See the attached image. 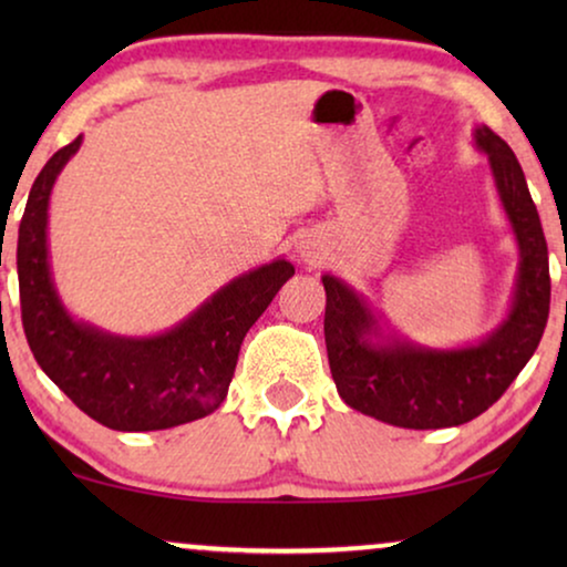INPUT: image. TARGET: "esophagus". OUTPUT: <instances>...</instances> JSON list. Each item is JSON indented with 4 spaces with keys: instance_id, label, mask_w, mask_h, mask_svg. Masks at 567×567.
Returning a JSON list of instances; mask_svg holds the SVG:
<instances>
[{
    "instance_id": "1",
    "label": "esophagus",
    "mask_w": 567,
    "mask_h": 567,
    "mask_svg": "<svg viewBox=\"0 0 567 567\" xmlns=\"http://www.w3.org/2000/svg\"><path fill=\"white\" fill-rule=\"evenodd\" d=\"M293 250H297V255L305 262H320L322 260V245H320V239H315L312 235H305V237H299L297 239V247H293Z\"/></svg>"
}]
</instances>
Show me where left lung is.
Listing matches in <instances>:
<instances>
[{
  "label": "left lung",
  "mask_w": 567,
  "mask_h": 567,
  "mask_svg": "<svg viewBox=\"0 0 567 567\" xmlns=\"http://www.w3.org/2000/svg\"><path fill=\"white\" fill-rule=\"evenodd\" d=\"M472 144L487 157L518 250L508 312L491 332L454 348L415 343L351 284L322 276L324 346L338 394L348 408L398 429H452L485 413L537 351L547 324V243L524 169L487 126H475Z\"/></svg>",
  "instance_id": "obj_1"
}]
</instances>
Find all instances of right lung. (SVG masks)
Wrapping results in <instances>:
<instances>
[{"label": "right lung", "mask_w": 567, "mask_h": 567, "mask_svg": "<svg viewBox=\"0 0 567 567\" xmlns=\"http://www.w3.org/2000/svg\"><path fill=\"white\" fill-rule=\"evenodd\" d=\"M82 136L45 162L30 188L18 231L22 328L35 361L92 421L113 431H162L214 413L229 392L239 346L293 276L286 258L245 270L173 328L118 336L69 312L49 250V206L56 177Z\"/></svg>", "instance_id": "1"}]
</instances>
